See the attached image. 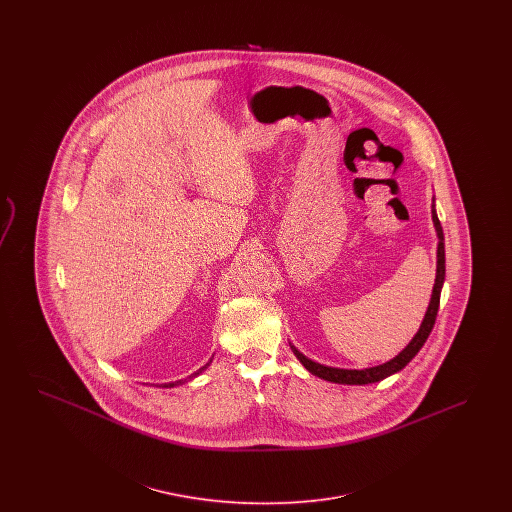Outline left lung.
I'll return each mask as SVG.
<instances>
[{
	"label": "left lung",
	"mask_w": 512,
	"mask_h": 512,
	"mask_svg": "<svg viewBox=\"0 0 512 512\" xmlns=\"http://www.w3.org/2000/svg\"><path fill=\"white\" fill-rule=\"evenodd\" d=\"M432 220L438 232V268H436V284L432 290V299L428 305V311L424 315V320L420 324V330L414 334L411 343L397 355L393 357L388 363L384 365L372 366V368H363V370H347V368H334V366H324L320 363H315L311 359H307L303 353H299L292 345L295 357L299 359V363L305 366L311 374H315L322 380L334 382V384H349V386H363V384H374L380 382L384 378H388L391 374L399 372L401 368L409 365L414 359V355L422 349V345L428 340L434 324H436V317H438L439 309V295H441V288H443V280H445V244H443V230L439 224L438 213H436V205H432Z\"/></svg>",
	"instance_id": "obj_1"
}]
</instances>
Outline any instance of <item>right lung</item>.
Returning a JSON list of instances; mask_svg holds the SVG:
<instances>
[{
  "label": "right lung",
  "instance_id": "obj_1",
  "mask_svg": "<svg viewBox=\"0 0 512 512\" xmlns=\"http://www.w3.org/2000/svg\"><path fill=\"white\" fill-rule=\"evenodd\" d=\"M207 366H209V363H207V365H205V366H201V368H199V370H197V372H194V374H192V376H190V378H186V380H192V378H195V376H197V374H199V372H203V370H205V368H207ZM186 380H178V382H171V384H165V386H163V388H174V386H178V384H184V382H186Z\"/></svg>",
  "mask_w": 512,
  "mask_h": 512
}]
</instances>
